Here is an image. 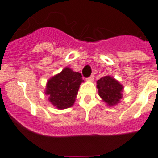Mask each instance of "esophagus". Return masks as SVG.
I'll use <instances>...</instances> for the list:
<instances>
[{
  "label": "esophagus",
  "mask_w": 158,
  "mask_h": 158,
  "mask_svg": "<svg viewBox=\"0 0 158 158\" xmlns=\"http://www.w3.org/2000/svg\"><path fill=\"white\" fill-rule=\"evenodd\" d=\"M94 80V75H90V77L87 78V81H88V82H92V81Z\"/></svg>",
  "instance_id": "1"
}]
</instances>
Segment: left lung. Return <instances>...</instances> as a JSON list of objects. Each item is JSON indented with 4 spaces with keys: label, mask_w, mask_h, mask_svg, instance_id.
I'll return each instance as SVG.
<instances>
[{
    "label": "left lung",
    "mask_w": 158,
    "mask_h": 158,
    "mask_svg": "<svg viewBox=\"0 0 158 158\" xmlns=\"http://www.w3.org/2000/svg\"><path fill=\"white\" fill-rule=\"evenodd\" d=\"M98 94L109 106H114L119 102L122 98L123 87L116 79L109 75L104 76L97 81Z\"/></svg>",
    "instance_id": "left-lung-1"
}]
</instances>
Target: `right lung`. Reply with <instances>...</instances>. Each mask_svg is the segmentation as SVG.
I'll use <instances>...</instances> for the list:
<instances>
[{
  "instance_id": "right-lung-1",
  "label": "right lung",
  "mask_w": 158,
  "mask_h": 158,
  "mask_svg": "<svg viewBox=\"0 0 158 158\" xmlns=\"http://www.w3.org/2000/svg\"><path fill=\"white\" fill-rule=\"evenodd\" d=\"M82 75L65 68L60 74L49 79L45 94L49 101L58 109H66L73 105L79 85L83 82Z\"/></svg>"
}]
</instances>
